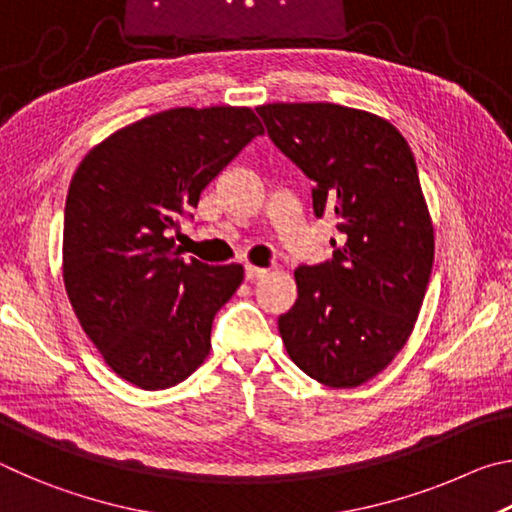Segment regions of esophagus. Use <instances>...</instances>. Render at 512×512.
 <instances>
[{
  "mask_svg": "<svg viewBox=\"0 0 512 512\" xmlns=\"http://www.w3.org/2000/svg\"><path fill=\"white\" fill-rule=\"evenodd\" d=\"M268 273V268H264V266H255V264H246V277L248 280H262V277H266Z\"/></svg>",
  "mask_w": 512,
  "mask_h": 512,
  "instance_id": "obj_1",
  "label": "esophagus"
}]
</instances>
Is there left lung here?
Segmentation results:
<instances>
[{
  "mask_svg": "<svg viewBox=\"0 0 512 512\" xmlns=\"http://www.w3.org/2000/svg\"><path fill=\"white\" fill-rule=\"evenodd\" d=\"M257 112L314 180L316 214L343 232L332 262L296 271L298 300L277 320L284 348L320 384L357 388L409 341L429 287L436 244L411 146L388 119L339 103Z\"/></svg>",
  "mask_w": 512,
  "mask_h": 512,
  "instance_id": "left-lung-1",
  "label": "left lung"
}]
</instances>
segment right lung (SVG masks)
<instances>
[{
  "instance_id": "1",
  "label": "right lung",
  "mask_w": 512,
  "mask_h": 512,
  "mask_svg": "<svg viewBox=\"0 0 512 512\" xmlns=\"http://www.w3.org/2000/svg\"><path fill=\"white\" fill-rule=\"evenodd\" d=\"M264 128L250 108H173L119 128L81 160L65 203L63 280L83 332L144 391L187 379L244 266L180 255L171 230Z\"/></svg>"
}]
</instances>
